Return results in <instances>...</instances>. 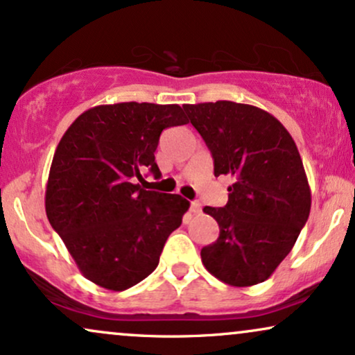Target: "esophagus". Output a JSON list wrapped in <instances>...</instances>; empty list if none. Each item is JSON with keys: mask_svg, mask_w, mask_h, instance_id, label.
Wrapping results in <instances>:
<instances>
[{"mask_svg": "<svg viewBox=\"0 0 355 355\" xmlns=\"http://www.w3.org/2000/svg\"><path fill=\"white\" fill-rule=\"evenodd\" d=\"M190 211L191 213H200V211H202V203H200V202H191L190 203Z\"/></svg>", "mask_w": 355, "mask_h": 355, "instance_id": "obj_1", "label": "esophagus"}]
</instances>
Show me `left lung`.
I'll use <instances>...</instances> for the list:
<instances>
[{"label": "left lung", "mask_w": 355, "mask_h": 355, "mask_svg": "<svg viewBox=\"0 0 355 355\" xmlns=\"http://www.w3.org/2000/svg\"><path fill=\"white\" fill-rule=\"evenodd\" d=\"M211 152L215 177L228 175V203L205 207L220 226L202 261L220 281L245 288L263 283L283 261L311 211L300 152L266 110L232 101L183 105Z\"/></svg>", "instance_id": "left-lung-1"}]
</instances>
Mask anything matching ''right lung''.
Returning <instances> with one entry per match:
<instances>
[{
	"instance_id": "add662e5",
	"label": "right lung",
	"mask_w": 355,
	"mask_h": 355,
	"mask_svg": "<svg viewBox=\"0 0 355 355\" xmlns=\"http://www.w3.org/2000/svg\"><path fill=\"white\" fill-rule=\"evenodd\" d=\"M189 123L180 105L121 102L80 114L62 135L46 187V215L80 272L110 291L145 279L190 203L140 189L160 177L162 130Z\"/></svg>"
}]
</instances>
